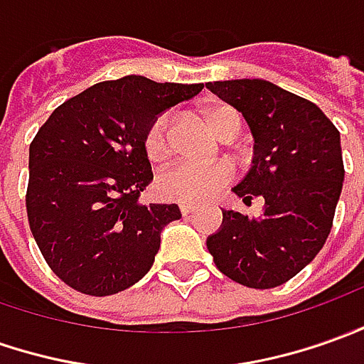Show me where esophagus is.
Returning a JSON list of instances; mask_svg holds the SVG:
<instances>
[{
    "label": "esophagus",
    "mask_w": 364,
    "mask_h": 364,
    "mask_svg": "<svg viewBox=\"0 0 364 364\" xmlns=\"http://www.w3.org/2000/svg\"><path fill=\"white\" fill-rule=\"evenodd\" d=\"M179 211H181V215H191L193 211H195V207L189 205V203H181V205H179Z\"/></svg>",
    "instance_id": "esophagus-1"
}]
</instances>
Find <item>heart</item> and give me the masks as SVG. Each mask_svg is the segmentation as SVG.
<instances>
[{"mask_svg":"<svg viewBox=\"0 0 364 364\" xmlns=\"http://www.w3.org/2000/svg\"><path fill=\"white\" fill-rule=\"evenodd\" d=\"M171 121V113L163 111L151 121L145 131L143 147L149 161L161 163L171 155V139H169ZM209 123L215 133L221 137L237 135L241 129V115L231 105H217L209 111ZM231 179H233V167L229 163L199 165V163L183 161L159 173L155 187L165 201L195 205L215 197Z\"/></svg>","mask_w":364,"mask_h":364,"instance_id":"1","label":"heart"}]
</instances>
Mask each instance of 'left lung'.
Returning a JSON list of instances; mask_svg holds the SVG:
<instances>
[{
    "mask_svg": "<svg viewBox=\"0 0 364 364\" xmlns=\"http://www.w3.org/2000/svg\"><path fill=\"white\" fill-rule=\"evenodd\" d=\"M243 113L255 137L253 165L235 195L263 197V215L223 211L207 239L217 269L251 289H273L303 271L327 241L345 167L341 135L309 99L265 79L207 83Z\"/></svg>",
    "mask_w": 364,
    "mask_h": 364,
    "instance_id": "1",
    "label": "left lung"
}]
</instances>
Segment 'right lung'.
<instances>
[{
	"label": "right lung",
	"instance_id": "1",
	"mask_svg": "<svg viewBox=\"0 0 364 364\" xmlns=\"http://www.w3.org/2000/svg\"><path fill=\"white\" fill-rule=\"evenodd\" d=\"M203 83L127 75L95 83L61 103L29 145V229L55 275L83 295L135 285L155 261L177 205H141L153 179L143 137L161 111L195 97Z\"/></svg>",
	"mask_w": 364,
	"mask_h": 364
}]
</instances>
